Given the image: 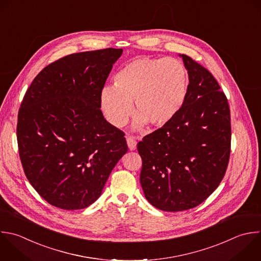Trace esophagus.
Wrapping results in <instances>:
<instances>
[{
  "label": "esophagus",
  "instance_id": "34e87169",
  "mask_svg": "<svg viewBox=\"0 0 261 261\" xmlns=\"http://www.w3.org/2000/svg\"><path fill=\"white\" fill-rule=\"evenodd\" d=\"M126 143H127V146H128V149L130 151L133 150H136L137 148V141L134 137H130V136H127L126 137Z\"/></svg>",
  "mask_w": 261,
  "mask_h": 261
}]
</instances>
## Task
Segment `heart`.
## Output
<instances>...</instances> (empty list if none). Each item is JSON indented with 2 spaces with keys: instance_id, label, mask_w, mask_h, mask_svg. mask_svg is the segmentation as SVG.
Here are the masks:
<instances>
[{
  "instance_id": "heart-1",
  "label": "heart",
  "mask_w": 261,
  "mask_h": 261,
  "mask_svg": "<svg viewBox=\"0 0 261 261\" xmlns=\"http://www.w3.org/2000/svg\"><path fill=\"white\" fill-rule=\"evenodd\" d=\"M189 88L184 64L172 58L140 57L124 64L114 75V85L100 92V106L115 127L123 126L133 112L138 114L133 127L142 129L148 122L161 127L181 111Z\"/></svg>"
}]
</instances>
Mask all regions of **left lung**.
Returning <instances> with one entry per match:
<instances>
[{
  "mask_svg": "<svg viewBox=\"0 0 261 261\" xmlns=\"http://www.w3.org/2000/svg\"><path fill=\"white\" fill-rule=\"evenodd\" d=\"M189 74L186 103L168 124L143 138L138 152L146 199L168 212L205 201L224 176L230 152L227 100L213 75L179 54Z\"/></svg>",
  "mask_w": 261,
  "mask_h": 261,
  "instance_id": "1",
  "label": "left lung"
}]
</instances>
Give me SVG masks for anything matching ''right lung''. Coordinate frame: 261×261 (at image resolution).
I'll list each match as a JSON object with an SVG mask.
<instances>
[{"label":"right lung","mask_w":261,"mask_h":261,"mask_svg":"<svg viewBox=\"0 0 261 261\" xmlns=\"http://www.w3.org/2000/svg\"><path fill=\"white\" fill-rule=\"evenodd\" d=\"M122 49L71 54L45 67L25 93L17 142L31 185L65 210L93 204L127 152L124 134L103 116L100 92Z\"/></svg>","instance_id":"add662e5"}]
</instances>
